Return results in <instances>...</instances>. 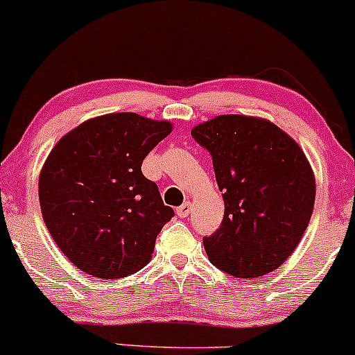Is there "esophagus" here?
Returning <instances> with one entry per match:
<instances>
[{
	"instance_id": "34e87169",
	"label": "esophagus",
	"mask_w": 355,
	"mask_h": 355,
	"mask_svg": "<svg viewBox=\"0 0 355 355\" xmlns=\"http://www.w3.org/2000/svg\"><path fill=\"white\" fill-rule=\"evenodd\" d=\"M176 213H178V216H179V218H186V216H189V213H191V202H189V201L182 202V205L179 206V208L176 209Z\"/></svg>"
}]
</instances>
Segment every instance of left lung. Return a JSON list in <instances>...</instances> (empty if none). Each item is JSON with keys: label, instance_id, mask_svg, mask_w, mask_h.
<instances>
[{"label": "left lung", "instance_id": "left-lung-1", "mask_svg": "<svg viewBox=\"0 0 355 355\" xmlns=\"http://www.w3.org/2000/svg\"><path fill=\"white\" fill-rule=\"evenodd\" d=\"M213 157L225 201L221 226L202 238L209 261L236 278L278 268L304 236L315 178L300 146L266 119L218 115L191 130Z\"/></svg>", "mask_w": 355, "mask_h": 355}]
</instances>
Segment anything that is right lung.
<instances>
[{"mask_svg":"<svg viewBox=\"0 0 355 355\" xmlns=\"http://www.w3.org/2000/svg\"><path fill=\"white\" fill-rule=\"evenodd\" d=\"M171 130L167 121L107 114L51 149L40 173V208L58 248L83 273L114 280L150 261L174 211L141 166Z\"/></svg>","mask_w":355,"mask_h":355,"instance_id":"right-lung-1","label":"right lung"}]
</instances>
